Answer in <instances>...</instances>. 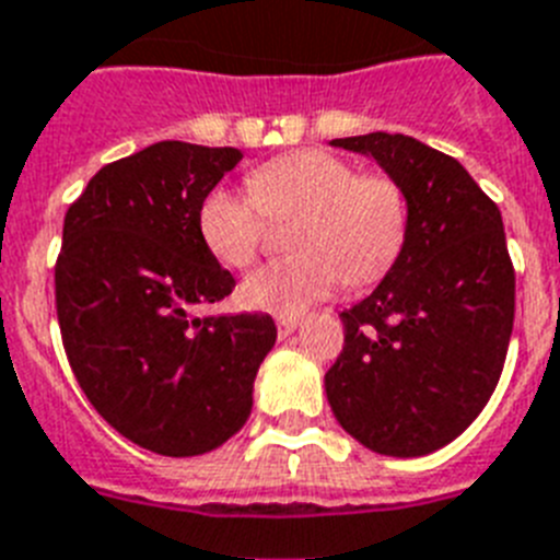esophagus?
<instances>
[{
  "label": "esophagus",
  "instance_id": "esophagus-1",
  "mask_svg": "<svg viewBox=\"0 0 560 560\" xmlns=\"http://www.w3.org/2000/svg\"><path fill=\"white\" fill-rule=\"evenodd\" d=\"M276 327H279V336H281V338H288L290 332H293L295 327H299V318H293V316H281L279 322H276Z\"/></svg>",
  "mask_w": 560,
  "mask_h": 560
}]
</instances>
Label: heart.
<instances>
[{"instance_id":"obj_1","label":"heart","mask_w":560,"mask_h":560,"mask_svg":"<svg viewBox=\"0 0 560 560\" xmlns=\"http://www.w3.org/2000/svg\"><path fill=\"white\" fill-rule=\"evenodd\" d=\"M250 192L210 187L196 230L210 256L242 270L256 258L267 219L299 215L290 233L295 256L267 261L242 284V302L272 316H299L341 284L378 281L404 250L407 199L382 173H359L327 150H295L258 164Z\"/></svg>"}]
</instances>
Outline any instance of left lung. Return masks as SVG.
I'll use <instances>...</instances> for the list:
<instances>
[{"label":"left lung","mask_w":560,"mask_h":560,"mask_svg":"<svg viewBox=\"0 0 560 560\" xmlns=\"http://www.w3.org/2000/svg\"><path fill=\"white\" fill-rule=\"evenodd\" d=\"M375 159L407 199V238L382 284L341 313L327 375L338 424L396 458L458 439L490 401L515 318V270L495 201L462 162L404 133L332 139Z\"/></svg>","instance_id":"obj_1"}]
</instances>
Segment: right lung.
Masks as SVG:
<instances>
[{
  "label": "right lung",
  "mask_w": 560,
  "mask_h": 560,
  "mask_svg": "<svg viewBox=\"0 0 560 560\" xmlns=\"http://www.w3.org/2000/svg\"><path fill=\"white\" fill-rule=\"evenodd\" d=\"M242 162L236 148L156 142L105 164L65 215L56 316L88 401L150 453L222 447L253 410L276 345L267 313L192 316L236 281L201 244V196Z\"/></svg>",
  "instance_id": "add662e5"
}]
</instances>
